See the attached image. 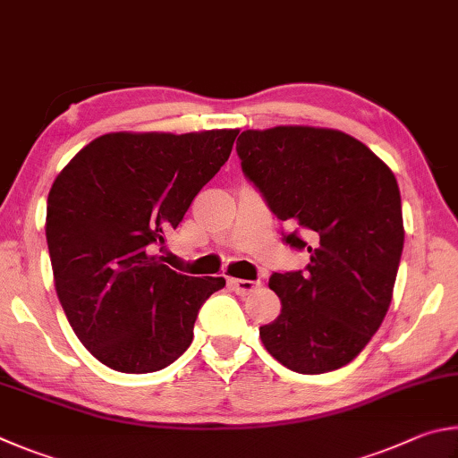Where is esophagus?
<instances>
[{"label":"esophagus","mask_w":458,"mask_h":458,"mask_svg":"<svg viewBox=\"0 0 458 458\" xmlns=\"http://www.w3.org/2000/svg\"><path fill=\"white\" fill-rule=\"evenodd\" d=\"M229 284L239 295H247L259 287V282H253V279H231Z\"/></svg>","instance_id":"obj_1"}]
</instances>
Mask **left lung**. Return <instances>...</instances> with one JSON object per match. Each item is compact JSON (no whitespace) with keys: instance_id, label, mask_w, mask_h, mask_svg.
<instances>
[{"instance_id":"1","label":"left lung","mask_w":458,"mask_h":458,"mask_svg":"<svg viewBox=\"0 0 458 458\" xmlns=\"http://www.w3.org/2000/svg\"><path fill=\"white\" fill-rule=\"evenodd\" d=\"M243 174L277 219L284 242L310 253L306 269L269 277L282 314L259 327L263 346L300 374L350 364L390 308L404 225L394 173L332 128L276 126L237 139Z\"/></svg>"}]
</instances>
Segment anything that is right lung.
<instances>
[{"label":"right lung","mask_w":458,"mask_h":458,"mask_svg":"<svg viewBox=\"0 0 458 458\" xmlns=\"http://www.w3.org/2000/svg\"><path fill=\"white\" fill-rule=\"evenodd\" d=\"M237 132H110L55 176L46 215L55 292L78 340L112 370L173 364L200 306L225 287L150 253L227 163Z\"/></svg>","instance_id":"right-lung-1"}]
</instances>
